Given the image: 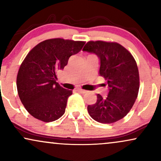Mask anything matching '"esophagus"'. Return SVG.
I'll use <instances>...</instances> for the list:
<instances>
[{
	"instance_id": "esophagus-1",
	"label": "esophagus",
	"mask_w": 161,
	"mask_h": 161,
	"mask_svg": "<svg viewBox=\"0 0 161 161\" xmlns=\"http://www.w3.org/2000/svg\"><path fill=\"white\" fill-rule=\"evenodd\" d=\"M76 91H77V92H79V93H82V94H85V93H86V92H87V91H86V90H83V89L80 88H76Z\"/></svg>"
}]
</instances>
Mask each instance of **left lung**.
Segmentation results:
<instances>
[{"label": "left lung", "mask_w": 161, "mask_h": 161, "mask_svg": "<svg viewBox=\"0 0 161 161\" xmlns=\"http://www.w3.org/2000/svg\"><path fill=\"white\" fill-rule=\"evenodd\" d=\"M82 51L95 54L100 59V75L107 82L106 97L97 95V102L88 106L91 117L97 122L111 124L123 119L138 95L139 75L133 55L117 42L89 41Z\"/></svg>", "instance_id": "left-lung-1"}]
</instances>
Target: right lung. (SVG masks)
Returning a JSON list of instances; mask_svg holds the SVG:
<instances>
[{
  "label": "right lung",
  "instance_id": "1",
  "mask_svg": "<svg viewBox=\"0 0 161 161\" xmlns=\"http://www.w3.org/2000/svg\"><path fill=\"white\" fill-rule=\"evenodd\" d=\"M84 45L82 41L50 39L29 52L19 69L16 85L21 101L33 117L51 122L64 114L73 91L60 86L57 73Z\"/></svg>",
  "mask_w": 161,
  "mask_h": 161
}]
</instances>
